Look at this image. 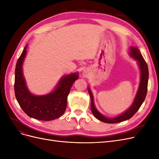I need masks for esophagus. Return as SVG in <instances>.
<instances>
[{"label": "esophagus", "instance_id": "esophagus-1", "mask_svg": "<svg viewBox=\"0 0 159 159\" xmlns=\"http://www.w3.org/2000/svg\"><path fill=\"white\" fill-rule=\"evenodd\" d=\"M86 74V71H84V74Z\"/></svg>", "mask_w": 159, "mask_h": 159}]
</instances>
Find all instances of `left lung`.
<instances>
[{"label": "left lung", "mask_w": 159, "mask_h": 159, "mask_svg": "<svg viewBox=\"0 0 159 159\" xmlns=\"http://www.w3.org/2000/svg\"><path fill=\"white\" fill-rule=\"evenodd\" d=\"M129 56L133 58H134L137 61L139 65V69H140L141 73V78H140V84L139 85V88L137 90V94L135 98L134 99L132 105L130 107L127 109L122 114L118 115L117 117L113 118H108L104 116L99 111L96 109L94 101H93V96L92 92L89 88H88L89 94L91 98V110L93 115L95 118L99 119V121L107 123H119L123 121L131 118L133 115L137 113L139 109L140 108L141 105L143 104L144 100H145L147 93V85H148V69L147 64L144 60L143 57L141 54V53L137 47L131 46L129 52Z\"/></svg>", "instance_id": "left-lung-1"}]
</instances>
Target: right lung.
<instances>
[{
	"label": "right lung",
	"mask_w": 159,
	"mask_h": 159,
	"mask_svg": "<svg viewBox=\"0 0 159 159\" xmlns=\"http://www.w3.org/2000/svg\"><path fill=\"white\" fill-rule=\"evenodd\" d=\"M26 45L19 57L15 68L14 93L18 104L28 116L42 121L60 117L65 112L67 99L74 81L79 78L78 72L61 77L52 92L35 95L28 89L23 75L22 65L26 55Z\"/></svg>",
	"instance_id": "add662e5"
}]
</instances>
